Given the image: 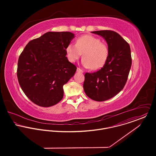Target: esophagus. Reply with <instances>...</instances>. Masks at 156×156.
Here are the masks:
<instances>
[{"mask_svg": "<svg viewBox=\"0 0 156 156\" xmlns=\"http://www.w3.org/2000/svg\"><path fill=\"white\" fill-rule=\"evenodd\" d=\"M77 72H78V73H83V71H82L80 68H77Z\"/></svg>", "mask_w": 156, "mask_h": 156, "instance_id": "34e87169", "label": "esophagus"}]
</instances>
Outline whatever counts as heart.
Segmentation results:
<instances>
[{
    "label": "heart",
    "mask_w": 156,
    "mask_h": 156,
    "mask_svg": "<svg viewBox=\"0 0 156 156\" xmlns=\"http://www.w3.org/2000/svg\"><path fill=\"white\" fill-rule=\"evenodd\" d=\"M68 60L74 62L83 53L82 64L85 68L97 69L103 67L108 57L107 45L95 37L86 35L79 37L76 44L69 43L66 48Z\"/></svg>",
    "instance_id": "heart-1"
}]
</instances>
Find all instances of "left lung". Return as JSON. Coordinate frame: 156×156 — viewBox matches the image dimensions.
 Instances as JSON below:
<instances>
[{"mask_svg":"<svg viewBox=\"0 0 156 156\" xmlns=\"http://www.w3.org/2000/svg\"><path fill=\"white\" fill-rule=\"evenodd\" d=\"M102 37L108 43L109 55L98 71L85 74L83 89L93 100H108L124 88L132 66L129 44L117 32L112 30L91 32Z\"/></svg>","mask_w":156,"mask_h":156,"instance_id":"left-lung-1","label":"left lung"}]
</instances>
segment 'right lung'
I'll return each mask as SVG.
<instances>
[{
  "instance_id": "obj_1",
  "label": "right lung",
  "mask_w": 156,
  "mask_h": 156,
  "mask_svg": "<svg viewBox=\"0 0 156 156\" xmlns=\"http://www.w3.org/2000/svg\"><path fill=\"white\" fill-rule=\"evenodd\" d=\"M74 38L69 32H48L30 41L20 54L18 80L35 105L50 107L62 99L63 86L77 69L66 57L67 45Z\"/></svg>"
}]
</instances>
